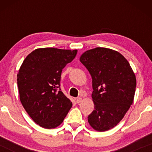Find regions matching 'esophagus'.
I'll use <instances>...</instances> for the list:
<instances>
[{"instance_id":"obj_1","label":"esophagus","mask_w":152,"mask_h":152,"mask_svg":"<svg viewBox=\"0 0 152 152\" xmlns=\"http://www.w3.org/2000/svg\"><path fill=\"white\" fill-rule=\"evenodd\" d=\"M76 103H78V104L81 103L82 102V98H81V97H78V98L76 99Z\"/></svg>"}]
</instances>
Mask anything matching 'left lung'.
Here are the masks:
<instances>
[{
    "label": "left lung",
    "instance_id": "1",
    "mask_svg": "<svg viewBox=\"0 0 152 152\" xmlns=\"http://www.w3.org/2000/svg\"><path fill=\"white\" fill-rule=\"evenodd\" d=\"M80 61L92 78L93 112L88 116L90 126L106 132L121 121L133 104L137 79L129 63L116 50L97 48L82 53Z\"/></svg>",
    "mask_w": 152,
    "mask_h": 152
}]
</instances>
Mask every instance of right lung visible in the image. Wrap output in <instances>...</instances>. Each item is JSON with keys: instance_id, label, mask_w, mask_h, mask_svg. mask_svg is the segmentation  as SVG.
<instances>
[{"instance_id": "right-lung-1", "label": "right lung", "mask_w": 152, "mask_h": 152, "mask_svg": "<svg viewBox=\"0 0 152 152\" xmlns=\"http://www.w3.org/2000/svg\"><path fill=\"white\" fill-rule=\"evenodd\" d=\"M77 50L37 48L26 56L17 74L20 101L35 123L54 129L64 121L72 102L58 89L61 75Z\"/></svg>"}]
</instances>
